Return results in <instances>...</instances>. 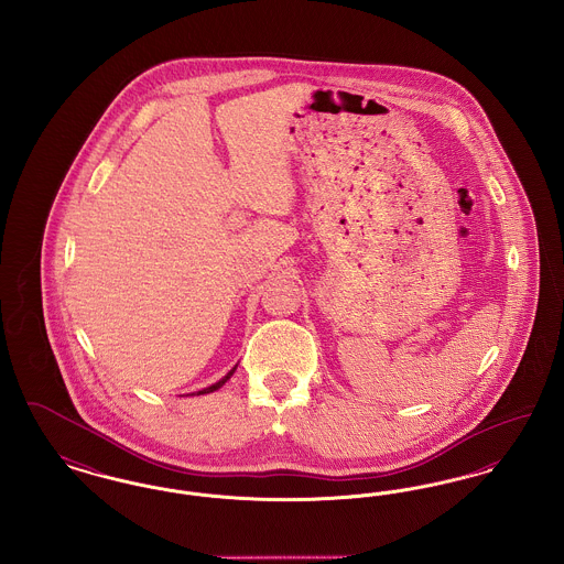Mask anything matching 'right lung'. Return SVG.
I'll return each instance as SVG.
<instances>
[{"instance_id":"right-lung-1","label":"right lung","mask_w":564,"mask_h":564,"mask_svg":"<svg viewBox=\"0 0 564 564\" xmlns=\"http://www.w3.org/2000/svg\"><path fill=\"white\" fill-rule=\"evenodd\" d=\"M235 370H237V366H235V368H232V370H230V372H228V375L224 376V378H221V380H217V382H215V384H212V387H207V389H203V391H196V395H205V393H214V391H217V389H219V387H221V384H224V382H226V380H228V378H230V376L235 375ZM192 395H194V393H192Z\"/></svg>"}]
</instances>
